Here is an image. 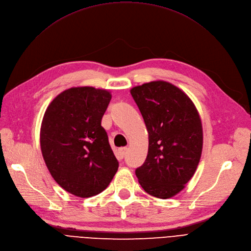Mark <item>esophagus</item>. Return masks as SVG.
<instances>
[{"instance_id":"34e87169","label":"esophagus","mask_w":251,"mask_h":251,"mask_svg":"<svg viewBox=\"0 0 251 251\" xmlns=\"http://www.w3.org/2000/svg\"><path fill=\"white\" fill-rule=\"evenodd\" d=\"M126 147H123V148H118L117 149V152H116V157L118 159H123L125 154H126Z\"/></svg>"}]
</instances>
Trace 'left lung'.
Here are the masks:
<instances>
[{
	"mask_svg": "<svg viewBox=\"0 0 251 251\" xmlns=\"http://www.w3.org/2000/svg\"><path fill=\"white\" fill-rule=\"evenodd\" d=\"M130 94L149 138L146 160L136 170L139 183L151 196L174 197L193 176L201 157L203 132L199 113L192 100L168 81L143 83Z\"/></svg>",
	"mask_w": 251,
	"mask_h": 251,
	"instance_id": "left-lung-1",
	"label": "left lung"
}]
</instances>
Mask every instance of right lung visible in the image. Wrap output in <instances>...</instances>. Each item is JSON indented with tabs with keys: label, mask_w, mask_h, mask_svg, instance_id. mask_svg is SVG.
<instances>
[{
	"label": "right lung",
	"mask_w": 251,
	"mask_h": 251,
	"mask_svg": "<svg viewBox=\"0 0 251 251\" xmlns=\"http://www.w3.org/2000/svg\"><path fill=\"white\" fill-rule=\"evenodd\" d=\"M110 100L107 90L75 87L59 94L44 114L40 141L45 163L56 183L75 196L101 193L117 172L101 126Z\"/></svg>",
	"instance_id": "1"
}]
</instances>
